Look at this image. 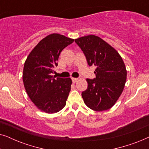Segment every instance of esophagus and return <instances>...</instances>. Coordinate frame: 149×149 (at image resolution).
Returning <instances> with one entry per match:
<instances>
[{"instance_id":"1","label":"esophagus","mask_w":149,"mask_h":149,"mask_svg":"<svg viewBox=\"0 0 149 149\" xmlns=\"http://www.w3.org/2000/svg\"><path fill=\"white\" fill-rule=\"evenodd\" d=\"M78 80H79V79L77 78H72V81L73 83L77 82V81H78Z\"/></svg>"}]
</instances>
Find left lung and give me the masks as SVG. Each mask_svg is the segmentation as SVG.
I'll return each mask as SVG.
<instances>
[{"label": "left lung", "mask_w": 149, "mask_h": 149, "mask_svg": "<svg viewBox=\"0 0 149 149\" xmlns=\"http://www.w3.org/2000/svg\"><path fill=\"white\" fill-rule=\"evenodd\" d=\"M89 66H95V78L87 79V88L81 95L89 109L103 111L111 109L123 92L127 79L125 64L119 53L98 36L75 39Z\"/></svg>", "instance_id": "1"}]
</instances>
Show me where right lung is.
Here are the masks:
<instances>
[{
  "instance_id": "1",
  "label": "right lung",
  "mask_w": 149,
  "mask_h": 149,
  "mask_svg": "<svg viewBox=\"0 0 149 149\" xmlns=\"http://www.w3.org/2000/svg\"><path fill=\"white\" fill-rule=\"evenodd\" d=\"M74 39L60 34H52L40 40L28 55L23 70L26 93L34 105L46 113H58L65 107L72 80L55 79L60 53Z\"/></svg>"
}]
</instances>
